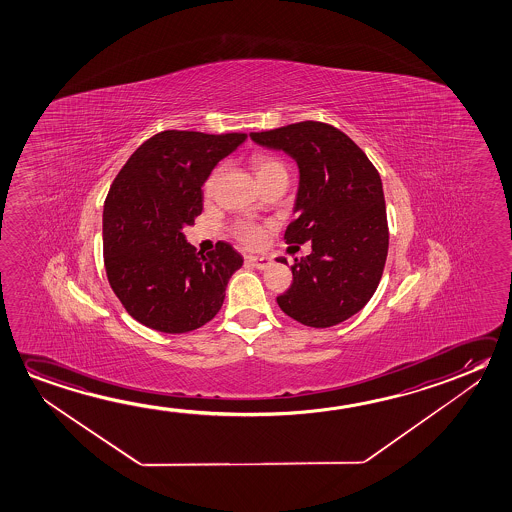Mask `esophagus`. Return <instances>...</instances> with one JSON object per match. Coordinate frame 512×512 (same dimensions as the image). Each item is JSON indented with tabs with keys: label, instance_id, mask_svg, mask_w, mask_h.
Masks as SVG:
<instances>
[{
	"label": "esophagus",
	"instance_id": "34e87169",
	"mask_svg": "<svg viewBox=\"0 0 512 512\" xmlns=\"http://www.w3.org/2000/svg\"><path fill=\"white\" fill-rule=\"evenodd\" d=\"M245 261H247L249 265H252V267L260 268V270L272 265V260H270V258H265V256H247Z\"/></svg>",
	"mask_w": 512,
	"mask_h": 512
}]
</instances>
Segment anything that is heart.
Wrapping results in <instances>:
<instances>
[{"label":"heart","mask_w":512,"mask_h":512,"mask_svg":"<svg viewBox=\"0 0 512 512\" xmlns=\"http://www.w3.org/2000/svg\"><path fill=\"white\" fill-rule=\"evenodd\" d=\"M252 171L256 174V178H267L270 174H276V172L284 171L283 165L276 158L267 155H256L252 158ZM219 171L213 172L208 181H206V190L210 192L215 181H217ZM235 236L242 242V244L249 245V247H256L263 242V229L258 224H252V222H238L235 226Z\"/></svg>","instance_id":"1"}]
</instances>
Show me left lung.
I'll return each instance as SVG.
<instances>
[{
	"mask_svg": "<svg viewBox=\"0 0 512 512\" xmlns=\"http://www.w3.org/2000/svg\"><path fill=\"white\" fill-rule=\"evenodd\" d=\"M251 138L258 146L283 151L299 167L297 219L284 240L311 242V254L295 260L293 283L277 297L279 308L309 327L345 322L372 299L388 256L379 172L343 131L324 122H295Z\"/></svg>",
	"mask_w": 512,
	"mask_h": 512,
	"instance_id": "8db88e82",
	"label": "left lung"
}]
</instances>
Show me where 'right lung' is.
I'll list each match as a JSON object with an SVG mask.
<instances>
[{
	"label": "right lung",
	"mask_w": 512,
	"mask_h": 512,
	"mask_svg": "<svg viewBox=\"0 0 512 512\" xmlns=\"http://www.w3.org/2000/svg\"><path fill=\"white\" fill-rule=\"evenodd\" d=\"M245 133L162 131L124 163L106 195L103 252L108 283L140 324L194 331L219 313L244 258L228 244L203 254L183 233L203 211V185Z\"/></svg>",
	"instance_id": "right-lung-1"
}]
</instances>
